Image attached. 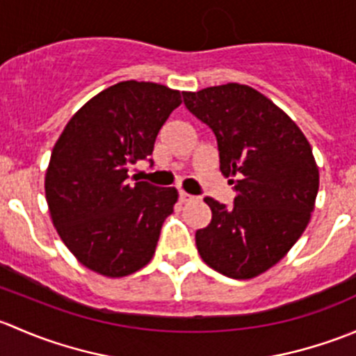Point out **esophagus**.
I'll return each instance as SVG.
<instances>
[{
    "mask_svg": "<svg viewBox=\"0 0 356 356\" xmlns=\"http://www.w3.org/2000/svg\"><path fill=\"white\" fill-rule=\"evenodd\" d=\"M179 198H181L182 203H186V201H191L193 196L188 195V193H186V191H181V193H179Z\"/></svg>",
    "mask_w": 356,
    "mask_h": 356,
    "instance_id": "esophagus-1",
    "label": "esophagus"
}]
</instances>
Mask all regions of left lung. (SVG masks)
Wrapping results in <instances>:
<instances>
[{"label":"left lung","mask_w":356,"mask_h":356,"mask_svg":"<svg viewBox=\"0 0 356 356\" xmlns=\"http://www.w3.org/2000/svg\"><path fill=\"white\" fill-rule=\"evenodd\" d=\"M186 108L213 131L220 172L232 177L234 207L207 196V227L196 231L204 264L232 279L274 267L310 222L318 167L301 129L267 96L245 84L182 92Z\"/></svg>","instance_id":"obj_1"}]
</instances>
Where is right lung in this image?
Segmentation results:
<instances>
[{
  "instance_id": "1",
  "label": "right lung",
  "mask_w": 356,
  "mask_h": 356,
  "mask_svg": "<svg viewBox=\"0 0 356 356\" xmlns=\"http://www.w3.org/2000/svg\"><path fill=\"white\" fill-rule=\"evenodd\" d=\"M181 103V91L167 86L118 82L75 111L56 141L44 177L49 215L89 270L125 277L155 254L179 193L131 184L129 170L152 155L161 125Z\"/></svg>"
}]
</instances>
